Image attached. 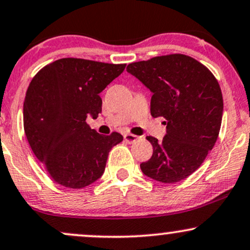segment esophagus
<instances>
[{
    "instance_id": "esophagus-1",
    "label": "esophagus",
    "mask_w": 250,
    "mask_h": 250,
    "mask_svg": "<svg viewBox=\"0 0 250 250\" xmlns=\"http://www.w3.org/2000/svg\"><path fill=\"white\" fill-rule=\"evenodd\" d=\"M138 136H136V135H133V134H125V141L127 143H134V142H136V141L138 140Z\"/></svg>"
}]
</instances>
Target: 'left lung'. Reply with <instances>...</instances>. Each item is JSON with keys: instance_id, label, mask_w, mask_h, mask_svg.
<instances>
[{"instance_id": "left-lung-1", "label": "left lung", "mask_w": 250, "mask_h": 250, "mask_svg": "<svg viewBox=\"0 0 250 250\" xmlns=\"http://www.w3.org/2000/svg\"><path fill=\"white\" fill-rule=\"evenodd\" d=\"M127 72L152 93L151 116L167 120L162 142L146 137L154 152L141 170L165 184L188 178L205 161L220 131L224 101L218 81L208 68L185 55L133 62Z\"/></svg>"}]
</instances>
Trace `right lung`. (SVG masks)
Segmentation results:
<instances>
[{
    "mask_svg": "<svg viewBox=\"0 0 250 250\" xmlns=\"http://www.w3.org/2000/svg\"><path fill=\"white\" fill-rule=\"evenodd\" d=\"M125 64L62 58L42 68L30 83L23 106L25 136L50 177L83 188L104 172L108 154L122 142L119 133L101 135L86 119L101 113L100 93Z\"/></svg>",
    "mask_w": 250,
    "mask_h": 250,
    "instance_id": "1",
    "label": "right lung"
}]
</instances>
